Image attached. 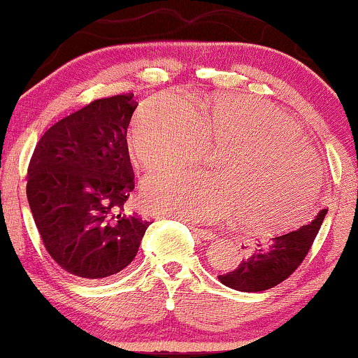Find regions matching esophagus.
Returning a JSON list of instances; mask_svg holds the SVG:
<instances>
[{"label":"esophagus","mask_w":358,"mask_h":358,"mask_svg":"<svg viewBox=\"0 0 358 358\" xmlns=\"http://www.w3.org/2000/svg\"><path fill=\"white\" fill-rule=\"evenodd\" d=\"M192 232L197 235L199 238H202L203 241H210V240H215L216 238V234L211 232V230L207 229H199V227H191Z\"/></svg>","instance_id":"1"}]
</instances>
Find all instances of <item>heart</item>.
Returning a JSON list of instances; mask_svg holds the SVG:
<instances>
[{"instance_id":"b5f03b06","label":"heart","mask_w":358,"mask_h":358,"mask_svg":"<svg viewBox=\"0 0 358 358\" xmlns=\"http://www.w3.org/2000/svg\"><path fill=\"white\" fill-rule=\"evenodd\" d=\"M129 145L147 171L191 164L207 148H224L217 172L189 169L145 180L150 210L189 222L240 213L250 229H286L306 213L322 183L316 151L294 121L251 96L216 98L203 104L201 117L180 96H159L136 115Z\"/></svg>"}]
</instances>
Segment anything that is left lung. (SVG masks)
<instances>
[{
    "instance_id": "left-lung-1",
    "label": "left lung",
    "mask_w": 358,
    "mask_h": 358,
    "mask_svg": "<svg viewBox=\"0 0 358 358\" xmlns=\"http://www.w3.org/2000/svg\"><path fill=\"white\" fill-rule=\"evenodd\" d=\"M327 211V208L320 210L305 226L278 235L266 245H257L251 256L238 265V268L217 276L220 281L224 286L241 292H260L278 286L292 275L306 257Z\"/></svg>"
}]
</instances>
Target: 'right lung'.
Returning <instances> with one entry per match:
<instances>
[{
	"label": "right lung",
	"instance_id": "add662e5",
	"mask_svg": "<svg viewBox=\"0 0 358 358\" xmlns=\"http://www.w3.org/2000/svg\"><path fill=\"white\" fill-rule=\"evenodd\" d=\"M134 94L93 101L45 131L28 167L27 196L52 259L83 280H104L137 256L148 221L126 215L134 189L126 132Z\"/></svg>",
	"mask_w": 358,
	"mask_h": 358
}]
</instances>
